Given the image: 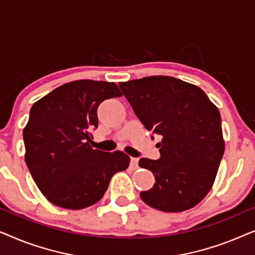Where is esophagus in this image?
I'll return each instance as SVG.
<instances>
[{"label": "esophagus", "mask_w": 255, "mask_h": 255, "mask_svg": "<svg viewBox=\"0 0 255 255\" xmlns=\"http://www.w3.org/2000/svg\"><path fill=\"white\" fill-rule=\"evenodd\" d=\"M130 166L132 167V169H137L138 168V159L137 158H131Z\"/></svg>", "instance_id": "esophagus-1"}]
</instances>
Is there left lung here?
I'll return each mask as SVG.
<instances>
[{"mask_svg":"<svg viewBox=\"0 0 255 255\" xmlns=\"http://www.w3.org/2000/svg\"><path fill=\"white\" fill-rule=\"evenodd\" d=\"M120 87L139 121L160 134V158H141L155 183L141 200L165 212L197 205L210 191L224 154L221 114L197 86L172 76H148Z\"/></svg>","mask_w":255,"mask_h":255,"instance_id":"1","label":"left lung"}]
</instances>
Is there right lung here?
Instances as JSON below:
<instances>
[{
    "mask_svg": "<svg viewBox=\"0 0 255 255\" xmlns=\"http://www.w3.org/2000/svg\"><path fill=\"white\" fill-rule=\"evenodd\" d=\"M116 83L78 80L65 83L30 110L23 130L25 162L37 187L51 203L80 210L103 197L114 174L125 170L124 152L93 148L90 130L97 128V108L120 97Z\"/></svg>",
    "mask_w": 255,
    "mask_h": 255,
    "instance_id": "1",
    "label": "right lung"
}]
</instances>
